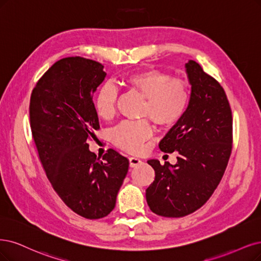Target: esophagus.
<instances>
[{
	"mask_svg": "<svg viewBox=\"0 0 261 261\" xmlns=\"http://www.w3.org/2000/svg\"><path fill=\"white\" fill-rule=\"evenodd\" d=\"M129 163H130L131 168H134V167H138L139 165H141L142 160L140 158H137V157H130L129 158Z\"/></svg>",
	"mask_w": 261,
	"mask_h": 261,
	"instance_id": "1",
	"label": "esophagus"
}]
</instances>
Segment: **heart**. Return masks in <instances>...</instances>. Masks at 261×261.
Returning <instances> with one entry per match:
<instances>
[{"label":"heart","instance_id":"1","mask_svg":"<svg viewBox=\"0 0 261 261\" xmlns=\"http://www.w3.org/2000/svg\"><path fill=\"white\" fill-rule=\"evenodd\" d=\"M125 86L145 99L142 115L148 116L161 127H171L184 116L189 103L188 85L182 80L158 70H144L129 75ZM117 89L110 83L104 84L95 96L96 114L104 120L112 119L116 113ZM152 136L151 125L146 120L124 121L113 130L114 143L123 150L138 153L144 143Z\"/></svg>","mask_w":261,"mask_h":261}]
</instances>
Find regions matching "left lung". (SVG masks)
<instances>
[{
    "label": "left lung",
    "instance_id": "1",
    "mask_svg": "<svg viewBox=\"0 0 261 261\" xmlns=\"http://www.w3.org/2000/svg\"><path fill=\"white\" fill-rule=\"evenodd\" d=\"M186 74L191 87L184 116L167 132L159 148L177 151L175 165L147 160L155 180L146 189L153 213L182 217L194 213L213 195L223 177L232 148V115L223 87L200 64L189 60Z\"/></svg>",
    "mask_w": 261,
    "mask_h": 261
}]
</instances>
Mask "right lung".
I'll return each mask as SVG.
<instances>
[{"label":"right lung","instance_id":"right-lung-1","mask_svg":"<svg viewBox=\"0 0 261 261\" xmlns=\"http://www.w3.org/2000/svg\"><path fill=\"white\" fill-rule=\"evenodd\" d=\"M104 66L82 57L57 61L37 82L30 124L46 175L64 203L88 219L108 216L129 169L109 149L96 158L87 142L100 129L92 96L106 77Z\"/></svg>","mask_w":261,"mask_h":261}]
</instances>
